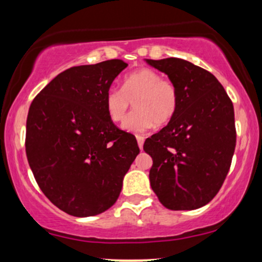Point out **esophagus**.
Segmentation results:
<instances>
[{
  "instance_id": "1",
  "label": "esophagus",
  "mask_w": 262,
  "mask_h": 262,
  "mask_svg": "<svg viewBox=\"0 0 262 262\" xmlns=\"http://www.w3.org/2000/svg\"><path fill=\"white\" fill-rule=\"evenodd\" d=\"M137 140H138V145H139L140 150H143V145H144V137H141V135H137Z\"/></svg>"
}]
</instances>
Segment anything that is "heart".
<instances>
[{
  "mask_svg": "<svg viewBox=\"0 0 262 262\" xmlns=\"http://www.w3.org/2000/svg\"><path fill=\"white\" fill-rule=\"evenodd\" d=\"M135 110L123 122V129L130 133H145L156 125L167 124L179 106L175 83L162 79L151 69H140L127 75L122 87H110L104 96V106L110 119L121 122L130 107Z\"/></svg>",
  "mask_w": 262,
  "mask_h": 262,
  "instance_id": "b5f03b06",
  "label": "heart"
}]
</instances>
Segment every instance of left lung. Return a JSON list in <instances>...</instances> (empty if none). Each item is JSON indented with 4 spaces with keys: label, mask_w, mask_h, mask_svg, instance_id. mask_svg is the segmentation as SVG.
<instances>
[{
    "label": "left lung",
    "mask_w": 262,
    "mask_h": 262,
    "mask_svg": "<svg viewBox=\"0 0 262 262\" xmlns=\"http://www.w3.org/2000/svg\"><path fill=\"white\" fill-rule=\"evenodd\" d=\"M169 76L179 106L166 127L148 138L152 191L171 210H192L209 203L229 172L236 144L234 107L213 74L179 58L146 59Z\"/></svg>",
    "instance_id": "1"
}]
</instances>
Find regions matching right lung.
Listing matches in <instances>:
<instances>
[{"instance_id": "1", "label": "right lung", "mask_w": 262, "mask_h": 262, "mask_svg": "<svg viewBox=\"0 0 262 262\" xmlns=\"http://www.w3.org/2000/svg\"><path fill=\"white\" fill-rule=\"evenodd\" d=\"M127 66L113 59L68 69L29 107V166L48 200L74 217L111 208L140 151L134 135L117 127L104 106L107 90Z\"/></svg>"}]
</instances>
